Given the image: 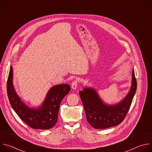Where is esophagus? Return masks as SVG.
<instances>
[{
    "mask_svg": "<svg viewBox=\"0 0 152 152\" xmlns=\"http://www.w3.org/2000/svg\"><path fill=\"white\" fill-rule=\"evenodd\" d=\"M79 79H77V78H76V79H75L74 80H73V81L72 82V88H73V89H74V90H76V88H77V85H78V83H79Z\"/></svg>",
    "mask_w": 152,
    "mask_h": 152,
    "instance_id": "esophagus-1",
    "label": "esophagus"
}]
</instances>
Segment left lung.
I'll use <instances>...</instances> for the list:
<instances>
[{"label":"left lung","mask_w":152,"mask_h":152,"mask_svg":"<svg viewBox=\"0 0 152 152\" xmlns=\"http://www.w3.org/2000/svg\"><path fill=\"white\" fill-rule=\"evenodd\" d=\"M132 81L131 88L127 96L120 103L114 106L104 104L94 89L85 88L79 91L86 120L93 127L97 129L110 128L118 125L124 120L137 88L134 70Z\"/></svg>","instance_id":"8db88e82"}]
</instances>
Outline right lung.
Segmentation results:
<instances>
[{"instance_id": "add662e5", "label": "right lung", "mask_w": 152, "mask_h": 152, "mask_svg": "<svg viewBox=\"0 0 152 152\" xmlns=\"http://www.w3.org/2000/svg\"><path fill=\"white\" fill-rule=\"evenodd\" d=\"M12 68L7 80V94L14 111L28 126L35 129L52 128L58 121L61 102L70 92L71 88L68 84H61L53 86L49 91L45 102L37 110L31 109L20 100L14 90L12 84Z\"/></svg>"}]
</instances>
